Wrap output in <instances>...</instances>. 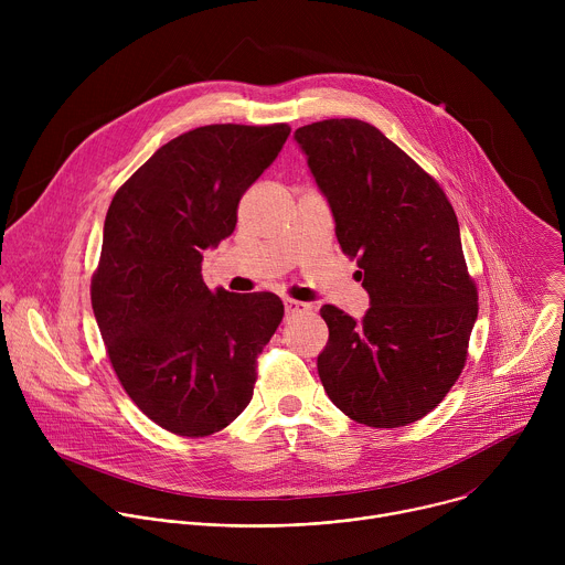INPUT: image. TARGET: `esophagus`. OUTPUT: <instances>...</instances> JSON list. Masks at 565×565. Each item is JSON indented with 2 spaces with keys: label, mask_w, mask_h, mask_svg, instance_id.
<instances>
[{
  "label": "esophagus",
  "mask_w": 565,
  "mask_h": 565,
  "mask_svg": "<svg viewBox=\"0 0 565 565\" xmlns=\"http://www.w3.org/2000/svg\"><path fill=\"white\" fill-rule=\"evenodd\" d=\"M284 306H286V315L288 317H295V315H303L310 310L308 303L303 301H295V299H284Z\"/></svg>",
  "instance_id": "obj_1"
}]
</instances>
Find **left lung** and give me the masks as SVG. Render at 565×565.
Here are the masks:
<instances>
[{"mask_svg":"<svg viewBox=\"0 0 565 565\" xmlns=\"http://www.w3.org/2000/svg\"><path fill=\"white\" fill-rule=\"evenodd\" d=\"M295 142L371 301L362 319L319 310L329 324L319 380L355 423L412 425L458 380L478 315L456 212L416 160L369 122H312Z\"/></svg>","mask_w":565,"mask_h":565,"instance_id":"obj_1","label":"left lung"}]
</instances>
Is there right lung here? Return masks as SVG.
<instances>
[{"instance_id":"add662e5","label":"right lung","mask_w":565,"mask_h":565,"mask_svg":"<svg viewBox=\"0 0 565 565\" xmlns=\"http://www.w3.org/2000/svg\"><path fill=\"white\" fill-rule=\"evenodd\" d=\"M288 125H207L181 134L116 192L92 306L111 366L136 407L199 438L244 412L257 355L284 303L273 292H214L203 250L234 232L246 190L279 156Z\"/></svg>"}]
</instances>
